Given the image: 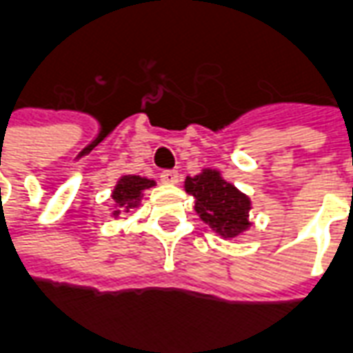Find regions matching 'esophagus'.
<instances>
[{"label":"esophagus","mask_w":353,"mask_h":353,"mask_svg":"<svg viewBox=\"0 0 353 353\" xmlns=\"http://www.w3.org/2000/svg\"><path fill=\"white\" fill-rule=\"evenodd\" d=\"M160 179L163 184H176L179 182V173L174 169H165V171H161Z\"/></svg>","instance_id":"esophagus-1"}]
</instances>
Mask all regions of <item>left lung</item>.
<instances>
[{"mask_svg":"<svg viewBox=\"0 0 353 353\" xmlns=\"http://www.w3.org/2000/svg\"><path fill=\"white\" fill-rule=\"evenodd\" d=\"M186 192L195 197V212L212 230L223 238H234L248 229L251 201L219 171L205 169L203 173L186 179Z\"/></svg>","mask_w":353,"mask_h":353,"instance_id":"8db88e82","label":"left lung"}]
</instances>
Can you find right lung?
<instances>
[{"label": "right lung", "instance_id": "1", "mask_svg": "<svg viewBox=\"0 0 353 353\" xmlns=\"http://www.w3.org/2000/svg\"><path fill=\"white\" fill-rule=\"evenodd\" d=\"M156 182L148 180L139 174H124L117 182L113 190V201H115V210L113 216H119L121 212H130L132 208H137L141 203V195L147 188H152Z\"/></svg>", "mask_w": 353, "mask_h": 353}]
</instances>
